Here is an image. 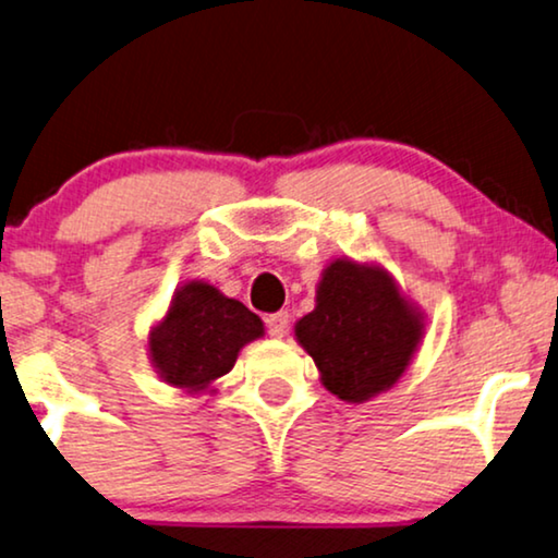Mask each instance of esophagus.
<instances>
[{
	"mask_svg": "<svg viewBox=\"0 0 558 558\" xmlns=\"http://www.w3.org/2000/svg\"><path fill=\"white\" fill-rule=\"evenodd\" d=\"M267 333L275 339H283L288 333V311H278V314H270L265 318Z\"/></svg>",
	"mask_w": 558,
	"mask_h": 558,
	"instance_id": "1",
	"label": "esophagus"
}]
</instances>
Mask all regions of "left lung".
Returning a JSON list of instances; mask_svg holds the SVG:
<instances>
[{"instance_id": "left-lung-1", "label": "left lung", "mask_w": 558, "mask_h": 558, "mask_svg": "<svg viewBox=\"0 0 558 558\" xmlns=\"http://www.w3.org/2000/svg\"><path fill=\"white\" fill-rule=\"evenodd\" d=\"M423 316L380 265L333 259L316 288V308L295 324L324 388L347 403L390 390L411 365Z\"/></svg>"}]
</instances>
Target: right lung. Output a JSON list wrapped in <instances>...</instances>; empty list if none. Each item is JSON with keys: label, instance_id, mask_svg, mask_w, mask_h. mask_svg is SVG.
Listing matches in <instances>:
<instances>
[{"label": "right lung", "instance_id": "right-lung-1", "mask_svg": "<svg viewBox=\"0 0 558 558\" xmlns=\"http://www.w3.org/2000/svg\"><path fill=\"white\" fill-rule=\"evenodd\" d=\"M265 326L244 303L227 299L204 280L178 288L168 314L150 331V360L173 388L198 392L234 367L236 354Z\"/></svg>", "mask_w": 558, "mask_h": 558}]
</instances>
